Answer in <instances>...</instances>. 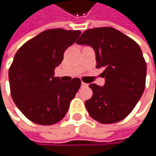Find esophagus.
Returning <instances> with one entry per match:
<instances>
[{"label":"esophagus","instance_id":"obj_1","mask_svg":"<svg viewBox=\"0 0 156 156\" xmlns=\"http://www.w3.org/2000/svg\"><path fill=\"white\" fill-rule=\"evenodd\" d=\"M88 85H87V83H85V82H83V81H81V87H87Z\"/></svg>","mask_w":156,"mask_h":156}]
</instances>
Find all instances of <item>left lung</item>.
Segmentation results:
<instances>
[{
    "label": "left lung",
    "mask_w": 156,
    "mask_h": 156,
    "mask_svg": "<svg viewBox=\"0 0 156 156\" xmlns=\"http://www.w3.org/2000/svg\"><path fill=\"white\" fill-rule=\"evenodd\" d=\"M91 46L96 68L104 71L103 87L91 83L93 95L86 101L89 115L102 124L115 123L132 112L144 92L147 64L141 48L133 39L111 27L84 31L76 41Z\"/></svg>",
    "instance_id": "obj_1"
}]
</instances>
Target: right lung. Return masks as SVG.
<instances>
[{
  "instance_id": "add662e5",
  "label": "right lung",
  "mask_w": 156,
  "mask_h": 156,
  "mask_svg": "<svg viewBox=\"0 0 156 156\" xmlns=\"http://www.w3.org/2000/svg\"><path fill=\"white\" fill-rule=\"evenodd\" d=\"M80 34L79 30L47 29L16 52L9 70L10 94L29 121L53 125L66 115L81 81L79 78L62 81L54 76L55 69Z\"/></svg>"
}]
</instances>
